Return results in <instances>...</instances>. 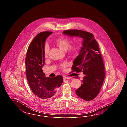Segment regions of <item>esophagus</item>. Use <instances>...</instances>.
<instances>
[{"mask_svg": "<svg viewBox=\"0 0 127 127\" xmlns=\"http://www.w3.org/2000/svg\"><path fill=\"white\" fill-rule=\"evenodd\" d=\"M70 78L68 77H66V76H64V77H63V79H69Z\"/></svg>", "mask_w": 127, "mask_h": 127, "instance_id": "esophagus-1", "label": "esophagus"}]
</instances>
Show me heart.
Wrapping results in <instances>:
<instances>
[{
	"label": "heart",
	"instance_id": "1",
	"mask_svg": "<svg viewBox=\"0 0 127 127\" xmlns=\"http://www.w3.org/2000/svg\"><path fill=\"white\" fill-rule=\"evenodd\" d=\"M56 45L59 47V48L66 51L68 49V51L69 53L73 54H75L77 53L79 51V46L77 44H74L72 45H70L71 41L70 39L66 37H61L58 39L56 41ZM44 55L45 57H47L49 52V48L47 45H46L44 49ZM66 63H64L62 65V67H64L66 66Z\"/></svg>",
	"mask_w": 127,
	"mask_h": 127
}]
</instances>
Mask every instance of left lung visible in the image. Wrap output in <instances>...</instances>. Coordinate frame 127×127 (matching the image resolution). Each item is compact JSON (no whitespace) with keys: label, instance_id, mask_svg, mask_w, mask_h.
Masks as SVG:
<instances>
[{"label":"left lung","instance_id":"8db88e82","mask_svg":"<svg viewBox=\"0 0 127 127\" xmlns=\"http://www.w3.org/2000/svg\"><path fill=\"white\" fill-rule=\"evenodd\" d=\"M62 33L69 36H79L83 39L79 54L73 61V71H82L84 77L82 84L76 93L85 101L94 99L98 94L105 73L102 58L98 43L93 35L89 32L78 30H70Z\"/></svg>","mask_w":127,"mask_h":127}]
</instances>
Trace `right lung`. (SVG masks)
I'll return each instance as SVG.
<instances>
[{"mask_svg":"<svg viewBox=\"0 0 127 127\" xmlns=\"http://www.w3.org/2000/svg\"><path fill=\"white\" fill-rule=\"evenodd\" d=\"M52 33L44 31L37 34L29 46L25 60L28 83L33 92L42 99L49 98L55 95L63 80L61 75L46 78L42 69L45 64V42Z\"/></svg>","mask_w":127,"mask_h":127,"instance_id":"1","label":"right lung"}]
</instances>
